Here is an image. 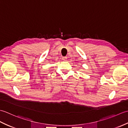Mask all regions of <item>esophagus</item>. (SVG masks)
<instances>
[{
    "label": "esophagus",
    "instance_id": "esophagus-1",
    "mask_svg": "<svg viewBox=\"0 0 128 128\" xmlns=\"http://www.w3.org/2000/svg\"><path fill=\"white\" fill-rule=\"evenodd\" d=\"M66 59H67V57H66V56H64L62 58V60L64 61H66Z\"/></svg>",
    "mask_w": 128,
    "mask_h": 128
}]
</instances>
